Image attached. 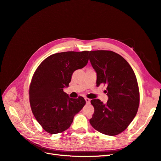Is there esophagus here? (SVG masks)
Wrapping results in <instances>:
<instances>
[{
	"label": "esophagus",
	"mask_w": 161,
	"mask_h": 161,
	"mask_svg": "<svg viewBox=\"0 0 161 161\" xmlns=\"http://www.w3.org/2000/svg\"><path fill=\"white\" fill-rule=\"evenodd\" d=\"M85 101H86V103H90V99H89V98H85Z\"/></svg>",
	"instance_id": "34e87169"
}]
</instances>
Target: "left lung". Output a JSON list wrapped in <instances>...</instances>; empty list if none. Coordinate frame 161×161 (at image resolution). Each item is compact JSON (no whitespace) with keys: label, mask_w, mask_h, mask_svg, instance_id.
<instances>
[{"label":"left lung","mask_w":161,"mask_h":161,"mask_svg":"<svg viewBox=\"0 0 161 161\" xmlns=\"http://www.w3.org/2000/svg\"><path fill=\"white\" fill-rule=\"evenodd\" d=\"M89 60L97 72V86L107 85L108 101L92 99L95 111L89 121L99 132L115 136L122 132L134 119L140 103L138 81L128 62L109 50L89 52Z\"/></svg>","instance_id":"left-lung-1"}]
</instances>
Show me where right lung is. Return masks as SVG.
I'll return each mask as SVG.
<instances>
[{
  "label": "right lung",
  "mask_w": 161,
  "mask_h": 161,
  "mask_svg": "<svg viewBox=\"0 0 161 161\" xmlns=\"http://www.w3.org/2000/svg\"><path fill=\"white\" fill-rule=\"evenodd\" d=\"M88 56L89 51L56 53L46 58L34 72L29 91L31 108L49 134L66 130L85 105L83 97L70 98L63 89L69 86L73 72L87 64Z\"/></svg>",
  "instance_id": "1"
}]
</instances>
